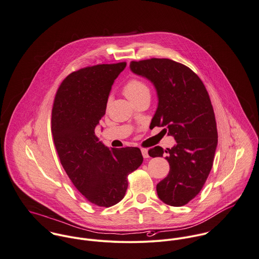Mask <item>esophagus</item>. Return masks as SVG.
Listing matches in <instances>:
<instances>
[{"label": "esophagus", "instance_id": "esophagus-1", "mask_svg": "<svg viewBox=\"0 0 259 259\" xmlns=\"http://www.w3.org/2000/svg\"><path fill=\"white\" fill-rule=\"evenodd\" d=\"M141 153H142V155H143L144 158H148V157H149V155H148V150H147L146 148H142V149H141Z\"/></svg>", "mask_w": 259, "mask_h": 259}]
</instances>
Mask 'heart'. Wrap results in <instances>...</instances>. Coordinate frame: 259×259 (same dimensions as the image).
Here are the masks:
<instances>
[{
	"instance_id": "1",
	"label": "heart",
	"mask_w": 259,
	"mask_h": 259,
	"mask_svg": "<svg viewBox=\"0 0 259 259\" xmlns=\"http://www.w3.org/2000/svg\"><path fill=\"white\" fill-rule=\"evenodd\" d=\"M123 92L125 94V96L131 101L143 94H146V93H149V88L147 87V84L138 79V78H132L130 79L124 87L123 89Z\"/></svg>"
}]
</instances>
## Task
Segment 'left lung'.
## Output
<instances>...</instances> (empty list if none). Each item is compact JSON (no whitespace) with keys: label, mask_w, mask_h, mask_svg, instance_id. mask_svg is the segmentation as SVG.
<instances>
[{"label":"left lung","mask_w":259,"mask_h":259,"mask_svg":"<svg viewBox=\"0 0 259 259\" xmlns=\"http://www.w3.org/2000/svg\"><path fill=\"white\" fill-rule=\"evenodd\" d=\"M131 70L151 80L158 107L151 125L166 127L177 145L148 150L152 157H165L169 172L156 186L159 199L174 207L192 201L203 189L213 166L218 143L214 109L201 78L187 65L168 58L130 62Z\"/></svg>","instance_id":"8db88e82"}]
</instances>
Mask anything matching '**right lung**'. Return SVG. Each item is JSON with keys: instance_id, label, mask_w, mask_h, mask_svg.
<instances>
[{"instance_id": "add662e5", "label": "right lung", "mask_w": 259, "mask_h": 259, "mask_svg": "<svg viewBox=\"0 0 259 259\" xmlns=\"http://www.w3.org/2000/svg\"><path fill=\"white\" fill-rule=\"evenodd\" d=\"M125 67L124 61L69 73L56 92L51 111V132L62 167L85 200L104 208L124 198L128 176L143 161L138 147L109 149L95 134L112 84Z\"/></svg>"}]
</instances>
